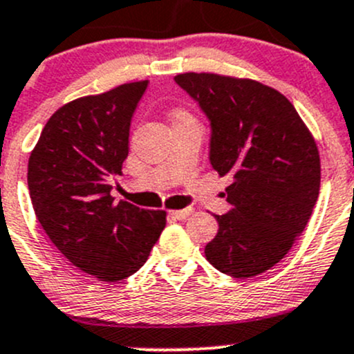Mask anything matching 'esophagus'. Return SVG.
<instances>
[{
  "label": "esophagus",
  "instance_id": "1",
  "mask_svg": "<svg viewBox=\"0 0 354 354\" xmlns=\"http://www.w3.org/2000/svg\"><path fill=\"white\" fill-rule=\"evenodd\" d=\"M194 214V209L192 207H188V209H180V210H169V216L173 217V219H187L188 216H192Z\"/></svg>",
  "mask_w": 354,
  "mask_h": 354
}]
</instances>
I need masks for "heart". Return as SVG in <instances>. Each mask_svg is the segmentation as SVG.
Masks as SVG:
<instances>
[{"mask_svg":"<svg viewBox=\"0 0 354 354\" xmlns=\"http://www.w3.org/2000/svg\"><path fill=\"white\" fill-rule=\"evenodd\" d=\"M192 118L194 116H192V114L185 109H180L174 113V120H192Z\"/></svg>","mask_w":354,"mask_h":354,"instance_id":"b5f03b06","label":"heart"}]
</instances>
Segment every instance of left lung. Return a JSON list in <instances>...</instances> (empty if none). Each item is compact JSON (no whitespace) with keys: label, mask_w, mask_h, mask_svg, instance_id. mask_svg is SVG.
<instances>
[{"label":"left lung","mask_w":354,"mask_h":354,"mask_svg":"<svg viewBox=\"0 0 354 354\" xmlns=\"http://www.w3.org/2000/svg\"><path fill=\"white\" fill-rule=\"evenodd\" d=\"M212 124L210 164L231 210L205 259L231 277H253L279 263L308 223L320 190V156L312 131L276 88L252 78L202 71L174 77Z\"/></svg>","instance_id":"left-lung-1"}]
</instances>
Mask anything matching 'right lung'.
<instances>
[{
  "label": "right lung",
  "mask_w": 354,
  "mask_h": 354,
  "mask_svg": "<svg viewBox=\"0 0 354 354\" xmlns=\"http://www.w3.org/2000/svg\"><path fill=\"white\" fill-rule=\"evenodd\" d=\"M147 84L66 102L28 157V192L42 230L75 267L106 283L137 272L166 227V210L114 203L109 185L121 174L131 116Z\"/></svg>",
  "instance_id": "right-lung-1"
}]
</instances>
